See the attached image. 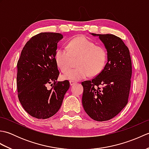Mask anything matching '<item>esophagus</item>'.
<instances>
[{
    "label": "esophagus",
    "mask_w": 149,
    "mask_h": 149,
    "mask_svg": "<svg viewBox=\"0 0 149 149\" xmlns=\"http://www.w3.org/2000/svg\"><path fill=\"white\" fill-rule=\"evenodd\" d=\"M77 82L74 81H70V86H73V85H74L75 84H76Z\"/></svg>",
    "instance_id": "obj_1"
}]
</instances>
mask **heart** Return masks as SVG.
<instances>
[{"mask_svg": "<svg viewBox=\"0 0 149 149\" xmlns=\"http://www.w3.org/2000/svg\"><path fill=\"white\" fill-rule=\"evenodd\" d=\"M78 58L77 68L68 71L72 65L73 58ZM55 61L63 72V79L79 81L91 74L97 75L105 67L107 54L104 47L95 45L86 37L80 36L69 41L66 48L60 47L55 52Z\"/></svg>", "mask_w": 149, "mask_h": 149, "instance_id": "1", "label": "heart"}]
</instances>
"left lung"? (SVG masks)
Listing matches in <instances>:
<instances>
[{
	"label": "left lung",
	"mask_w": 149,
	"mask_h": 149,
	"mask_svg": "<svg viewBox=\"0 0 149 149\" xmlns=\"http://www.w3.org/2000/svg\"><path fill=\"white\" fill-rule=\"evenodd\" d=\"M107 52L102 71L91 81L82 82V103L90 118L99 122L114 118L128 102L132 63L128 47L120 38L111 34H97Z\"/></svg>",
	"instance_id": "obj_1"
}]
</instances>
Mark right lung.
I'll use <instances>...</instances> for the list:
<instances>
[{"mask_svg":"<svg viewBox=\"0 0 149 149\" xmlns=\"http://www.w3.org/2000/svg\"><path fill=\"white\" fill-rule=\"evenodd\" d=\"M63 35L41 33L33 36L22 50L17 63L18 97L25 111L34 118L47 119L58 111L70 88L68 80L57 81L55 61L58 43ZM53 85L50 90L46 86Z\"/></svg>","mask_w":149,"mask_h":149,"instance_id":"1","label":"right lung"}]
</instances>
